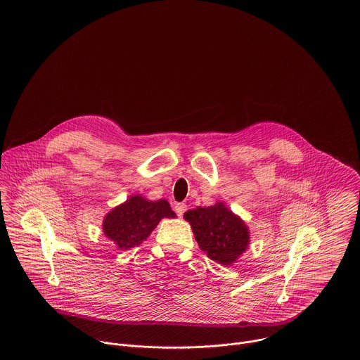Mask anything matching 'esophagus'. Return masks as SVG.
<instances>
[{
	"label": "esophagus",
	"mask_w": 360,
	"mask_h": 360,
	"mask_svg": "<svg viewBox=\"0 0 360 360\" xmlns=\"http://www.w3.org/2000/svg\"><path fill=\"white\" fill-rule=\"evenodd\" d=\"M186 207H188V206H186V205H185V203H176V205H175V207H174V209H175V212H176V214H178V216H179V217H181V216H182V214H184V213H185V212H186Z\"/></svg>",
	"instance_id": "34e87169"
}]
</instances>
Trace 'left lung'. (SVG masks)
<instances>
[{
    "instance_id": "left-lung-1",
    "label": "left lung",
    "mask_w": 360,
    "mask_h": 360,
    "mask_svg": "<svg viewBox=\"0 0 360 360\" xmlns=\"http://www.w3.org/2000/svg\"><path fill=\"white\" fill-rule=\"evenodd\" d=\"M184 219L189 221L200 250L219 264H233L250 245L248 224L224 202L207 207L198 206L185 212Z\"/></svg>"
}]
</instances>
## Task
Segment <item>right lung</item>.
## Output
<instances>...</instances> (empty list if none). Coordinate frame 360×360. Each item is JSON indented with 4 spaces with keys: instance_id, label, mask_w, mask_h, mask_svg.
I'll return each mask as SVG.
<instances>
[{
    "instance_id": "obj_1",
    "label": "right lung",
    "mask_w": 360,
    "mask_h": 360,
    "mask_svg": "<svg viewBox=\"0 0 360 360\" xmlns=\"http://www.w3.org/2000/svg\"><path fill=\"white\" fill-rule=\"evenodd\" d=\"M168 200H148L131 195L124 203L111 209L103 219V233L118 250L141 245L164 217H175Z\"/></svg>"
}]
</instances>
